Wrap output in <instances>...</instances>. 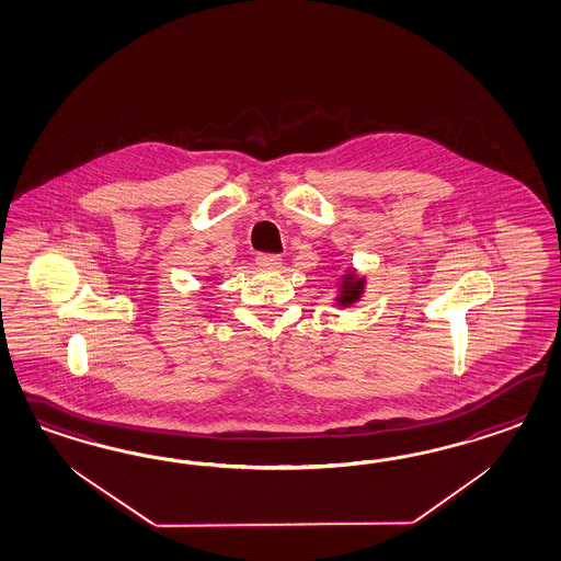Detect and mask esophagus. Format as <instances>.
<instances>
[{"label":"esophagus","mask_w":561,"mask_h":561,"mask_svg":"<svg viewBox=\"0 0 561 561\" xmlns=\"http://www.w3.org/2000/svg\"><path fill=\"white\" fill-rule=\"evenodd\" d=\"M256 265H261V267H279L282 265V256L273 255V253H259L256 255Z\"/></svg>","instance_id":"obj_1"}]
</instances>
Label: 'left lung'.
Masks as SVG:
<instances>
[{
	"label": "left lung",
	"instance_id": "obj_1",
	"mask_svg": "<svg viewBox=\"0 0 561 561\" xmlns=\"http://www.w3.org/2000/svg\"><path fill=\"white\" fill-rule=\"evenodd\" d=\"M362 289H364V282H362V279L354 282V279L347 275V279L343 282V294H341L340 298L341 306L356 302L357 298H359V294H362Z\"/></svg>",
	"mask_w": 561,
	"mask_h": 561
}]
</instances>
